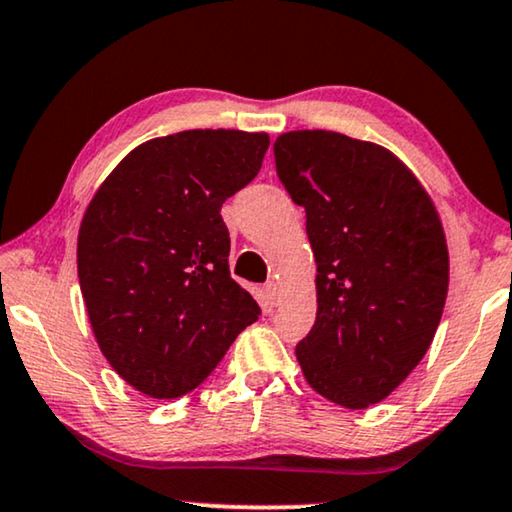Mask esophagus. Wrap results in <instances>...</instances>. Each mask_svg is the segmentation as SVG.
I'll use <instances>...</instances> for the list:
<instances>
[{
    "label": "esophagus",
    "instance_id": "34e87169",
    "mask_svg": "<svg viewBox=\"0 0 512 512\" xmlns=\"http://www.w3.org/2000/svg\"><path fill=\"white\" fill-rule=\"evenodd\" d=\"M264 290H266V297H269L271 304H278V301H280V285L276 283V280H269Z\"/></svg>",
    "mask_w": 512,
    "mask_h": 512
}]
</instances>
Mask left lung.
Instances as JSON below:
<instances>
[{"mask_svg": "<svg viewBox=\"0 0 512 512\" xmlns=\"http://www.w3.org/2000/svg\"><path fill=\"white\" fill-rule=\"evenodd\" d=\"M280 183L306 211L318 315L297 359L308 385L362 410L397 390L441 322L450 257L434 201L371 141L299 129L273 143Z\"/></svg>", "mask_w": 512, "mask_h": 512, "instance_id": "1", "label": "left lung"}]
</instances>
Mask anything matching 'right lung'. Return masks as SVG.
Instances as JSON below:
<instances>
[{"mask_svg": "<svg viewBox=\"0 0 512 512\" xmlns=\"http://www.w3.org/2000/svg\"><path fill=\"white\" fill-rule=\"evenodd\" d=\"M269 134L187 129L134 148L92 197L78 229V280L99 350L150 399L204 383L257 320L229 273L220 208L246 187Z\"/></svg>", "mask_w": 512, "mask_h": 512, "instance_id": "1", "label": "right lung"}]
</instances>
